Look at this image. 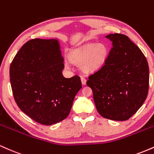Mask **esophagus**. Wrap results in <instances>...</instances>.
Listing matches in <instances>:
<instances>
[{
    "label": "esophagus",
    "mask_w": 154,
    "mask_h": 154,
    "mask_svg": "<svg viewBox=\"0 0 154 154\" xmlns=\"http://www.w3.org/2000/svg\"><path fill=\"white\" fill-rule=\"evenodd\" d=\"M81 82H82V84L83 85H85L87 80H86V79L85 78V77H81Z\"/></svg>",
    "instance_id": "1"
}]
</instances>
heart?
<instances>
[{
	"label": "heart",
	"mask_w": 154,
	"mask_h": 154,
	"mask_svg": "<svg viewBox=\"0 0 154 154\" xmlns=\"http://www.w3.org/2000/svg\"><path fill=\"white\" fill-rule=\"evenodd\" d=\"M109 48L104 43H91L72 49L69 53V59L75 64H79L85 73H93L101 69L106 63ZM68 66V63H66Z\"/></svg>",
	"instance_id": "1"
}]
</instances>
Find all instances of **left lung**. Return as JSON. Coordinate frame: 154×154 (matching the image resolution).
<instances>
[{
  "label": "left lung",
  "mask_w": 154,
  "mask_h": 154,
  "mask_svg": "<svg viewBox=\"0 0 154 154\" xmlns=\"http://www.w3.org/2000/svg\"><path fill=\"white\" fill-rule=\"evenodd\" d=\"M112 43L106 64L89 77L87 85L100 115L114 121L130 119L148 95L149 69L144 54L128 36L109 34Z\"/></svg>",
  "instance_id": "1"
}]
</instances>
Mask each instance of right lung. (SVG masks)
Wrapping results in <instances>:
<instances>
[{"instance_id": "add662e5", "label": "right lung", "mask_w": 154, "mask_h": 154, "mask_svg": "<svg viewBox=\"0 0 154 154\" xmlns=\"http://www.w3.org/2000/svg\"><path fill=\"white\" fill-rule=\"evenodd\" d=\"M63 68L56 39L29 40L11 63L10 81L16 103L41 125H54L66 119L82 88L78 75L63 77Z\"/></svg>"}]
</instances>
